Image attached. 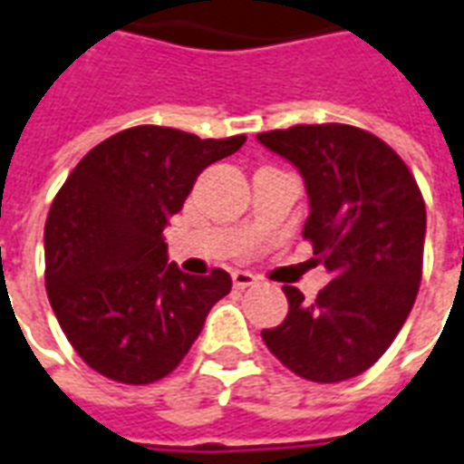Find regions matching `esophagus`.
<instances>
[{
  "instance_id": "1",
  "label": "esophagus",
  "mask_w": 464,
  "mask_h": 464,
  "mask_svg": "<svg viewBox=\"0 0 464 464\" xmlns=\"http://www.w3.org/2000/svg\"><path fill=\"white\" fill-rule=\"evenodd\" d=\"M231 278H233V285H236V288H247V285L257 284V276H255V274H250V271H233Z\"/></svg>"
}]
</instances>
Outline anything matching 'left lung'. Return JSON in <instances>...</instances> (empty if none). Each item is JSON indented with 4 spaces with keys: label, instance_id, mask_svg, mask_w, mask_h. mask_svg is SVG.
I'll return each mask as SVG.
<instances>
[{
    "label": "left lung",
    "instance_id": "obj_1",
    "mask_svg": "<svg viewBox=\"0 0 464 464\" xmlns=\"http://www.w3.org/2000/svg\"><path fill=\"white\" fill-rule=\"evenodd\" d=\"M257 140L304 179L303 238L334 276L312 303L284 285L288 314L262 338L307 382L353 379L389 350L415 304L427 233L420 186L405 161L362 128L293 126Z\"/></svg>",
    "mask_w": 464,
    "mask_h": 464
}]
</instances>
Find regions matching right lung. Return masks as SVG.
Instances as JSON below:
<instances>
[{"label": "right lung", "mask_w": 464, "mask_h": 464, "mask_svg": "<svg viewBox=\"0 0 464 464\" xmlns=\"http://www.w3.org/2000/svg\"><path fill=\"white\" fill-rule=\"evenodd\" d=\"M245 135L198 138L135 126L92 147L56 193L44 224V281L59 326L82 362L119 383L171 374L231 276L169 265L164 228L209 164Z\"/></svg>", "instance_id": "add662e5"}]
</instances>
